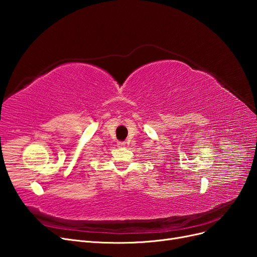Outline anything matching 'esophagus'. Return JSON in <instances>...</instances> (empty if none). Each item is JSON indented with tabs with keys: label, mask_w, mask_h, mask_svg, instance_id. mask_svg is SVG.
Instances as JSON below:
<instances>
[{
	"label": "esophagus",
	"mask_w": 257,
	"mask_h": 257,
	"mask_svg": "<svg viewBox=\"0 0 257 257\" xmlns=\"http://www.w3.org/2000/svg\"><path fill=\"white\" fill-rule=\"evenodd\" d=\"M126 143L123 142V143H118V147H125Z\"/></svg>",
	"instance_id": "obj_1"
}]
</instances>
